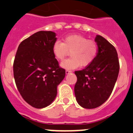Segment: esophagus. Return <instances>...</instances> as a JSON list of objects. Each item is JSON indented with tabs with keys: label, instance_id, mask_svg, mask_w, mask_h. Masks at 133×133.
Instances as JSON below:
<instances>
[{
	"label": "esophagus",
	"instance_id": "esophagus-1",
	"mask_svg": "<svg viewBox=\"0 0 133 133\" xmlns=\"http://www.w3.org/2000/svg\"><path fill=\"white\" fill-rule=\"evenodd\" d=\"M71 70H69V69H66V70H65V73H66L67 75L68 74H69V73H71Z\"/></svg>",
	"mask_w": 133,
	"mask_h": 133
}]
</instances>
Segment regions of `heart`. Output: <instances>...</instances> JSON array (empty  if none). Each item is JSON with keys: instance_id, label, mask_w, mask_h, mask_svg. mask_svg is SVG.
<instances>
[{"instance_id": "obj_1", "label": "heart", "mask_w": 133, "mask_h": 133, "mask_svg": "<svg viewBox=\"0 0 133 133\" xmlns=\"http://www.w3.org/2000/svg\"><path fill=\"white\" fill-rule=\"evenodd\" d=\"M96 42L89 40L80 35H71L64 38L63 42H55L52 51L55 57L62 61L70 52L71 58L65 60L61 65L66 69H75L78 67H86L96 58L98 53Z\"/></svg>"}]
</instances>
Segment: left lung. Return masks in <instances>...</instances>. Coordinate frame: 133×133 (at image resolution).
<instances>
[{"mask_svg":"<svg viewBox=\"0 0 133 133\" xmlns=\"http://www.w3.org/2000/svg\"><path fill=\"white\" fill-rule=\"evenodd\" d=\"M95 42L98 47L96 58L84 69L75 71V96L79 105L85 109L96 108L108 100L120 69L115 47L100 35H96Z\"/></svg>","mask_w":133,"mask_h":133,"instance_id":"left-lung-1","label":"left lung"}]
</instances>
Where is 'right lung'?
Wrapping results in <instances>:
<instances>
[{
  "label": "right lung",
  "mask_w": 133,
  "mask_h": 133,
  "mask_svg": "<svg viewBox=\"0 0 133 133\" xmlns=\"http://www.w3.org/2000/svg\"><path fill=\"white\" fill-rule=\"evenodd\" d=\"M54 32L41 31L21 42L13 62L16 85L24 100L37 109L51 104L65 70L52 51L57 41Z\"/></svg>",
  "instance_id": "right-lung-1"
}]
</instances>
